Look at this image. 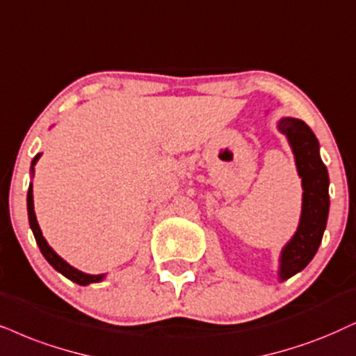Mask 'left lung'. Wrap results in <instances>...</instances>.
<instances>
[{"label": "left lung", "mask_w": 356, "mask_h": 356, "mask_svg": "<svg viewBox=\"0 0 356 356\" xmlns=\"http://www.w3.org/2000/svg\"><path fill=\"white\" fill-rule=\"evenodd\" d=\"M279 129L289 139L296 154L299 175L302 177V215L298 232L282 250L279 277L286 281L310 263L321 246L328 217V174L318 154V141L304 121L284 118Z\"/></svg>", "instance_id": "8db88e82"}]
</instances>
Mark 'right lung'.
<instances>
[{"label": "right lung", "mask_w": 356, "mask_h": 356, "mask_svg": "<svg viewBox=\"0 0 356 356\" xmlns=\"http://www.w3.org/2000/svg\"><path fill=\"white\" fill-rule=\"evenodd\" d=\"M39 156H40V154H38V156H35L34 159H33V165L35 164V161L39 159ZM28 215H29L31 230H33V233H34V238H35V241H38L40 253L44 254V258H46V259L49 261V264H51V266H52L54 269H57L58 273H62L65 277H69L70 281L77 282V284H80V286H87V284H90V282H98V281H102L103 274H95V276H92V274H85V273H82V271H79V269L72 268L70 264H67L65 261L62 259L60 256H58V254L56 253V251H54V250L51 248V246L47 245V241L44 240L42 233H40V228H39V225H38V220H35L34 202H33V186H29V191H28Z\"/></svg>", "instance_id": "right-lung-1"}]
</instances>
